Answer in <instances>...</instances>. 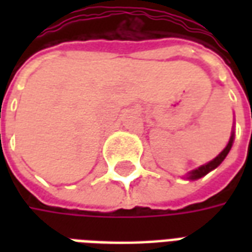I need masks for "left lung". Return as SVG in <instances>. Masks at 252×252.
I'll list each match as a JSON object with an SVG mask.
<instances>
[{
  "mask_svg": "<svg viewBox=\"0 0 252 252\" xmlns=\"http://www.w3.org/2000/svg\"><path fill=\"white\" fill-rule=\"evenodd\" d=\"M232 143H233V133L231 135V139H229V142H228L227 147L222 150L221 153L217 155L216 158L213 159V160H211L209 163L206 164H202L201 167H198V169L193 170V171H190L189 173V180H198V178H201V177H204V175H206L209 171H212L213 169H216L219 164L221 163L222 160L225 159V157L228 155V153H229V150H231V147H232Z\"/></svg>",
  "mask_w": 252,
  "mask_h": 252,
  "instance_id": "1",
  "label": "left lung"
}]
</instances>
